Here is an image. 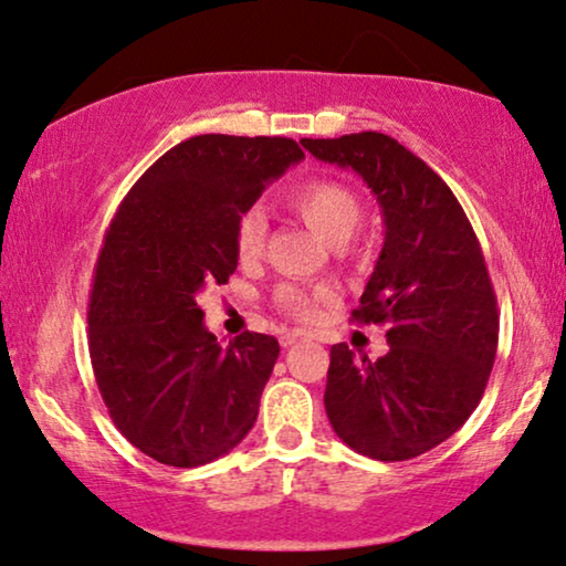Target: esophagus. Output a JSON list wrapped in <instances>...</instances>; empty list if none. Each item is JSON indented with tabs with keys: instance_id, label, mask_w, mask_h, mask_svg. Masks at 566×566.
Returning a JSON list of instances; mask_svg holds the SVG:
<instances>
[{
	"instance_id": "obj_1",
	"label": "esophagus",
	"mask_w": 566,
	"mask_h": 566,
	"mask_svg": "<svg viewBox=\"0 0 566 566\" xmlns=\"http://www.w3.org/2000/svg\"><path fill=\"white\" fill-rule=\"evenodd\" d=\"M306 333H283L281 335V346L283 348H291V346H296V343H301V340H306Z\"/></svg>"
}]
</instances>
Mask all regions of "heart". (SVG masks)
<instances>
[{
    "instance_id": "obj_1",
    "label": "heart",
    "mask_w": 566,
    "mask_h": 566,
    "mask_svg": "<svg viewBox=\"0 0 566 566\" xmlns=\"http://www.w3.org/2000/svg\"><path fill=\"white\" fill-rule=\"evenodd\" d=\"M285 208L296 212V216L317 231L327 244L343 247L354 237L358 226H361L364 208L356 192L335 179H306L301 185H293L283 195ZM268 237V218L260 208H247L237 218V229H233V247L241 260H254L262 252ZM333 293L325 289L306 291L301 285L285 283L275 291V306L283 314L296 319H314L319 306L329 304Z\"/></svg>"
}]
</instances>
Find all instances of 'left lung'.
Wrapping results in <instances>:
<instances>
[{"label":"left lung","instance_id":"1","mask_svg":"<svg viewBox=\"0 0 566 566\" xmlns=\"http://www.w3.org/2000/svg\"><path fill=\"white\" fill-rule=\"evenodd\" d=\"M301 145L354 168L385 216V247L354 319L385 325L390 350L371 361L346 343L329 348L327 418L366 458H418L468 421L494 366L499 312L481 244L452 189L390 135Z\"/></svg>","mask_w":566,"mask_h":566}]
</instances>
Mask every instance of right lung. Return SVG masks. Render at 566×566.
Segmentation results:
<instances>
[{"mask_svg":"<svg viewBox=\"0 0 566 566\" xmlns=\"http://www.w3.org/2000/svg\"><path fill=\"white\" fill-rule=\"evenodd\" d=\"M301 158L289 137H189L106 229L87 301L93 374L116 429L164 465H205L254 427L281 346L249 329L220 346L197 296L229 283L237 218Z\"/></svg>","mask_w":566,"mask_h":566,"instance_id":"right-lung-1","label":"right lung"}]
</instances>
